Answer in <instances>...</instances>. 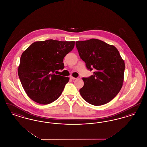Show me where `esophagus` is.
I'll list each match as a JSON object with an SVG mask.
<instances>
[{"mask_svg": "<svg viewBox=\"0 0 147 147\" xmlns=\"http://www.w3.org/2000/svg\"><path fill=\"white\" fill-rule=\"evenodd\" d=\"M70 78L71 79H73V80H74V79H77L76 78H74V77H73V76H70Z\"/></svg>", "mask_w": 147, "mask_h": 147, "instance_id": "esophagus-1", "label": "esophagus"}]
</instances>
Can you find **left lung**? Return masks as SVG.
<instances>
[{
	"mask_svg": "<svg viewBox=\"0 0 147 147\" xmlns=\"http://www.w3.org/2000/svg\"><path fill=\"white\" fill-rule=\"evenodd\" d=\"M81 59L93 75L83 78L84 85L79 90L82 98L91 105H104L112 100L121 89L125 68V62L113 45L98 39L77 41Z\"/></svg>",
	"mask_w": 147,
	"mask_h": 147,
	"instance_id": "8db88e82",
	"label": "left lung"
}]
</instances>
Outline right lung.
Instances as JSON below:
<instances>
[{"label":"right lung","instance_id":"add662e5","mask_svg":"<svg viewBox=\"0 0 147 147\" xmlns=\"http://www.w3.org/2000/svg\"><path fill=\"white\" fill-rule=\"evenodd\" d=\"M74 45V41L48 40L34 42L23 52L18 75L31 99L47 105L60 96L69 78L57 75L58 70L64 68V57Z\"/></svg>","mask_w":147,"mask_h":147}]
</instances>
